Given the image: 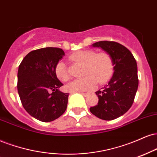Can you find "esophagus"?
Listing matches in <instances>:
<instances>
[{"instance_id": "esophagus-1", "label": "esophagus", "mask_w": 157, "mask_h": 157, "mask_svg": "<svg viewBox=\"0 0 157 157\" xmlns=\"http://www.w3.org/2000/svg\"><path fill=\"white\" fill-rule=\"evenodd\" d=\"M80 94H82V95L83 96V97H88V96L90 95L89 93H80Z\"/></svg>"}]
</instances>
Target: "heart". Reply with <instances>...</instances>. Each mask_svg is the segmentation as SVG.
Listing matches in <instances>:
<instances>
[{
    "mask_svg": "<svg viewBox=\"0 0 157 157\" xmlns=\"http://www.w3.org/2000/svg\"><path fill=\"white\" fill-rule=\"evenodd\" d=\"M74 62L84 65L83 78L74 81L67 86L68 89L73 91H90L97 86L106 83L113 73V58L108 52H97L94 50H86L74 52L69 56ZM56 76L63 82L70 80V75L67 66L63 61L58 62L55 69Z\"/></svg>",
    "mask_w": 157,
    "mask_h": 157,
    "instance_id": "1",
    "label": "heart"
}]
</instances>
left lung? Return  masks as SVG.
Instances as JSON below:
<instances>
[{
  "mask_svg": "<svg viewBox=\"0 0 157 157\" xmlns=\"http://www.w3.org/2000/svg\"><path fill=\"white\" fill-rule=\"evenodd\" d=\"M92 46L110 55L114 73L108 84L96 92L99 101L90 111L100 119H116L129 110L135 100L139 81L137 62L126 47L116 41H100Z\"/></svg>",
  "mask_w": 157,
  "mask_h": 157,
  "instance_id": "8db88e82",
  "label": "left lung"
}]
</instances>
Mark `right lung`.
Wrapping results in <instances>:
<instances>
[{
    "mask_svg": "<svg viewBox=\"0 0 157 157\" xmlns=\"http://www.w3.org/2000/svg\"><path fill=\"white\" fill-rule=\"evenodd\" d=\"M64 55L60 48L38 49L26 55L19 66L17 90L22 105L41 121H52L67 109L69 94L60 91L63 84L55 72Z\"/></svg>",
    "mask_w": 157,
    "mask_h": 157,
    "instance_id": "obj_1",
    "label": "right lung"
}]
</instances>
